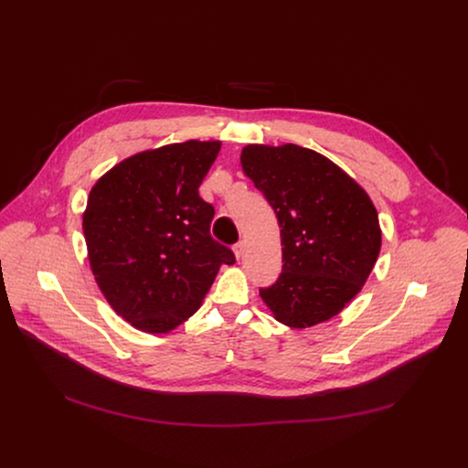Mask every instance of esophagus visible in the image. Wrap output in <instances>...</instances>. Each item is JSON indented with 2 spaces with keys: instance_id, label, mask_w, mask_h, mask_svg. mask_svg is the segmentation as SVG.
<instances>
[{
  "instance_id": "obj_1",
  "label": "esophagus",
  "mask_w": 468,
  "mask_h": 468,
  "mask_svg": "<svg viewBox=\"0 0 468 468\" xmlns=\"http://www.w3.org/2000/svg\"><path fill=\"white\" fill-rule=\"evenodd\" d=\"M233 251H235V257H237V259H242V257H244V251H246V244L240 240L239 244H235Z\"/></svg>"
}]
</instances>
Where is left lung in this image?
I'll return each instance as SVG.
<instances>
[{
  "mask_svg": "<svg viewBox=\"0 0 468 468\" xmlns=\"http://www.w3.org/2000/svg\"><path fill=\"white\" fill-rule=\"evenodd\" d=\"M244 174L278 217L283 272L259 294L289 327L339 314L363 289L381 248L367 190L327 157L296 144L242 148Z\"/></svg>",
  "mask_w": 468,
  "mask_h": 468,
  "instance_id": "1",
  "label": "left lung"
}]
</instances>
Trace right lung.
<instances>
[{"mask_svg":"<svg viewBox=\"0 0 468 468\" xmlns=\"http://www.w3.org/2000/svg\"><path fill=\"white\" fill-rule=\"evenodd\" d=\"M220 141L131 155L90 188L83 233L94 280L133 327L170 333L190 318L235 255L211 237L215 207L197 194Z\"/></svg>","mask_w":468,"mask_h":468,"instance_id":"obj_1","label":"right lung"}]
</instances>
